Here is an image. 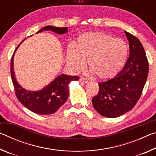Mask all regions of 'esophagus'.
<instances>
[{"mask_svg":"<svg viewBox=\"0 0 156 156\" xmlns=\"http://www.w3.org/2000/svg\"><path fill=\"white\" fill-rule=\"evenodd\" d=\"M79 80H80V83H87L89 82L87 79L85 78H83V77H81Z\"/></svg>","mask_w":156,"mask_h":156,"instance_id":"1","label":"esophagus"}]
</instances>
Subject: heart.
<instances>
[{
  "label": "heart",
  "instance_id": "1",
  "mask_svg": "<svg viewBox=\"0 0 156 156\" xmlns=\"http://www.w3.org/2000/svg\"><path fill=\"white\" fill-rule=\"evenodd\" d=\"M127 55V44L122 39L102 32L87 33L78 38L76 49L69 47L67 59L76 72L83 70L88 61L89 69L97 77L108 79L120 72Z\"/></svg>",
  "mask_w": 156,
  "mask_h": 156
}]
</instances>
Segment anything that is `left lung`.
I'll return each mask as SVG.
<instances>
[{
  "instance_id": "8db88e82",
  "label": "left lung",
  "mask_w": 156,
  "mask_h": 156,
  "mask_svg": "<svg viewBox=\"0 0 156 156\" xmlns=\"http://www.w3.org/2000/svg\"><path fill=\"white\" fill-rule=\"evenodd\" d=\"M129 43V56L121 72L98 83L99 91L92 98L94 109L107 118H116L133 109L141 96L149 73V62L138 38L125 31Z\"/></svg>"
}]
</instances>
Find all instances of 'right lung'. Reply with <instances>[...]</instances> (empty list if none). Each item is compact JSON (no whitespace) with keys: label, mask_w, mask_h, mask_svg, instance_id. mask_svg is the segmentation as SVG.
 Here are the masks:
<instances>
[{"label":"right lung","mask_w":156,"mask_h":156,"mask_svg":"<svg viewBox=\"0 0 156 156\" xmlns=\"http://www.w3.org/2000/svg\"><path fill=\"white\" fill-rule=\"evenodd\" d=\"M46 30H51L58 34H63L67 32L68 27L46 26L37 33ZM18 46L19 44L17 46L16 49ZM16 49H15L14 52ZM14 52L11 59V77L14 84L15 94L18 100L26 108L37 114L49 115L56 112L67 101L69 94V84L73 80H78L79 79L78 76L60 75L42 90L34 92L27 91L19 85L14 76L13 68Z\"/></svg>","instance_id":"right-lung-1"}]
</instances>
